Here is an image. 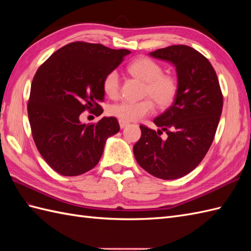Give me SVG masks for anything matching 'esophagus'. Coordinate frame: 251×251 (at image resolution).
<instances>
[{
  "instance_id": "obj_1",
  "label": "esophagus",
  "mask_w": 251,
  "mask_h": 251,
  "mask_svg": "<svg viewBox=\"0 0 251 251\" xmlns=\"http://www.w3.org/2000/svg\"><path fill=\"white\" fill-rule=\"evenodd\" d=\"M119 123H120V127H121V128H124L125 126H127V125L129 124L128 122H125V121H122V120H120Z\"/></svg>"
}]
</instances>
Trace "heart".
I'll return each instance as SVG.
<instances>
[{"mask_svg": "<svg viewBox=\"0 0 251 251\" xmlns=\"http://www.w3.org/2000/svg\"><path fill=\"white\" fill-rule=\"evenodd\" d=\"M127 70L131 75L146 82L143 96H148V98L140 101H121L119 103L112 104L109 109L111 115L125 122L138 121L154 111L152 99L159 108L164 109L172 104L177 97L179 89L177 79L170 74L164 73L162 66L150 58H137L127 66ZM102 88L108 97H119L120 76L116 70H112L105 74L102 81Z\"/></svg>", "mask_w": 251, "mask_h": 251, "instance_id": "obj_1", "label": "heart"}]
</instances>
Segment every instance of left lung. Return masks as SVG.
Segmentation results:
<instances>
[{"instance_id":"obj_1","label":"left lung","mask_w":251,"mask_h":251,"mask_svg":"<svg viewBox=\"0 0 251 251\" xmlns=\"http://www.w3.org/2000/svg\"><path fill=\"white\" fill-rule=\"evenodd\" d=\"M150 55L174 63L179 89L174 104L154 119L157 131L140 125L134 154L149 174L174 180L196 168L209 150L222 113L223 95L211 63L192 47L172 45ZM164 131L166 140L160 137Z\"/></svg>"}]
</instances>
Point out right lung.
I'll list each match as a JSON object with an SVG mask.
<instances>
[{
  "label": "right lung",
  "instance_id": "add662e5",
  "mask_svg": "<svg viewBox=\"0 0 251 251\" xmlns=\"http://www.w3.org/2000/svg\"><path fill=\"white\" fill-rule=\"evenodd\" d=\"M130 54L101 44L72 42L56 50L35 73L28 116L40 154L62 176L85 174L98 164L105 140L120 131L115 117L82 124L84 111L102 113V81Z\"/></svg>",
  "mask_w": 251,
  "mask_h": 251
}]
</instances>
